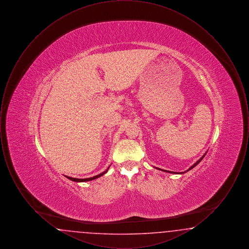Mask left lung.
I'll list each match as a JSON object with an SVG mask.
<instances>
[{
  "label": "left lung",
  "mask_w": 249,
  "mask_h": 249,
  "mask_svg": "<svg viewBox=\"0 0 249 249\" xmlns=\"http://www.w3.org/2000/svg\"><path fill=\"white\" fill-rule=\"evenodd\" d=\"M204 156H205V154L203 155V156H202V157H201V159H200V160H198V161H197V162H195V163H194V164H193V165L191 166V167H190V169H188V170H187V171H186V172H188V171H190V170H191V169H192V168H194V167H195V166L198 165V164H199V163H200V162H201V160H202V159H203V158H204ZM157 169H158V170H160V171H163V172H166V173H171V174H184V173H186V172H183V173H177V172H170V171H166V170H161V169H160V168H157Z\"/></svg>",
  "instance_id": "1"
}]
</instances>
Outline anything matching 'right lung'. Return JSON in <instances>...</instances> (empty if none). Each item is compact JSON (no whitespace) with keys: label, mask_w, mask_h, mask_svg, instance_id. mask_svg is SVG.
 <instances>
[{"label":"right lung","mask_w":249,"mask_h":249,"mask_svg":"<svg viewBox=\"0 0 249 249\" xmlns=\"http://www.w3.org/2000/svg\"><path fill=\"white\" fill-rule=\"evenodd\" d=\"M108 169H109V167L107 168V171H105L104 173H102V174H100V175H98V176H95L93 178H70V177H66V178H68V179H70L71 181H74V182H87V181H91V180H94L96 178H101L102 176H104L105 174H107V171H108Z\"/></svg>","instance_id":"add662e5"}]
</instances>
